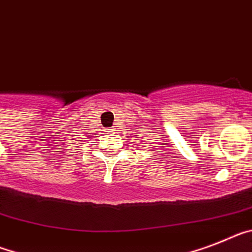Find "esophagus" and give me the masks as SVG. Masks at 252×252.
Wrapping results in <instances>:
<instances>
[{"label": "esophagus", "instance_id": "obj_1", "mask_svg": "<svg viewBox=\"0 0 252 252\" xmlns=\"http://www.w3.org/2000/svg\"><path fill=\"white\" fill-rule=\"evenodd\" d=\"M114 130H117V129H114Z\"/></svg>", "mask_w": 252, "mask_h": 252}]
</instances>
